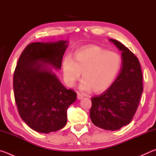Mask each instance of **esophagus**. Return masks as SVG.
I'll return each instance as SVG.
<instances>
[{"label":"esophagus","instance_id":"esophagus-1","mask_svg":"<svg viewBox=\"0 0 156 156\" xmlns=\"http://www.w3.org/2000/svg\"><path fill=\"white\" fill-rule=\"evenodd\" d=\"M83 97H84V96H83V94H80V93H77V98H78V100L83 99Z\"/></svg>","mask_w":156,"mask_h":156}]
</instances>
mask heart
Here are the masks:
<instances>
[{
	"label": "heart",
	"mask_w": 156,
	"mask_h": 156,
	"mask_svg": "<svg viewBox=\"0 0 156 156\" xmlns=\"http://www.w3.org/2000/svg\"><path fill=\"white\" fill-rule=\"evenodd\" d=\"M122 59L118 53L96 45L79 49L73 56H67L62 60L65 83L72 87L83 75L79 88L82 91L96 92L107 89L119 73Z\"/></svg>",
	"instance_id": "b5f03b06"
}]
</instances>
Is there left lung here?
I'll list each match as a JSON object with an SVG mask.
<instances>
[{
    "label": "left lung",
    "instance_id": "1",
    "mask_svg": "<svg viewBox=\"0 0 156 156\" xmlns=\"http://www.w3.org/2000/svg\"><path fill=\"white\" fill-rule=\"evenodd\" d=\"M109 41L122 52V65L110 87L99 96L92 97L90 118L98 127L116 131L131 122L138 109L143 85L137 57L119 41Z\"/></svg>",
    "mask_w": 156,
    "mask_h": 156
}]
</instances>
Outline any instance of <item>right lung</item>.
I'll use <instances>...</instances> for the list:
<instances>
[{
	"label": "right lung",
	"instance_id": "add662e5",
	"mask_svg": "<svg viewBox=\"0 0 156 156\" xmlns=\"http://www.w3.org/2000/svg\"><path fill=\"white\" fill-rule=\"evenodd\" d=\"M67 41L31 43L22 52L14 74L19 115L33 130L49 133L67 124V110L76 100L54 73L61 68Z\"/></svg>",
	"mask_w": 156,
	"mask_h": 156
}]
</instances>
